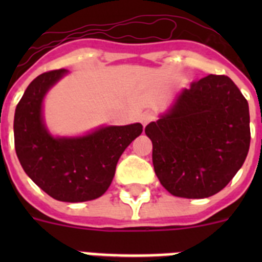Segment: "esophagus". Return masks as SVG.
Returning <instances> with one entry per match:
<instances>
[{
  "instance_id": "34e87169",
  "label": "esophagus",
  "mask_w": 262,
  "mask_h": 262,
  "mask_svg": "<svg viewBox=\"0 0 262 262\" xmlns=\"http://www.w3.org/2000/svg\"><path fill=\"white\" fill-rule=\"evenodd\" d=\"M154 119H155V117H154V114H152V113H143V114L140 115V122H142L143 126H144V127L147 126L149 122H152Z\"/></svg>"
}]
</instances>
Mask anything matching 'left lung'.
<instances>
[{
	"mask_svg": "<svg viewBox=\"0 0 262 262\" xmlns=\"http://www.w3.org/2000/svg\"><path fill=\"white\" fill-rule=\"evenodd\" d=\"M145 135L160 184L172 195L207 198L227 186L248 155V102L230 77L209 75L182 89Z\"/></svg>",
	"mask_w": 262,
	"mask_h": 262,
	"instance_id": "left-lung-1",
	"label": "left lung"
}]
</instances>
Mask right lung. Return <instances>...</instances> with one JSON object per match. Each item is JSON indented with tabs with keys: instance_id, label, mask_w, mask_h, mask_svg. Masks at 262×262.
<instances>
[{
	"instance_id": "add662e5",
	"label": "right lung",
	"mask_w": 262,
	"mask_h": 262,
	"mask_svg": "<svg viewBox=\"0 0 262 262\" xmlns=\"http://www.w3.org/2000/svg\"><path fill=\"white\" fill-rule=\"evenodd\" d=\"M68 73L46 72L25 90L14 115V144L26 174L61 202H85L105 194L118 160L143 133L140 123L105 126L82 136H53L43 119L48 90Z\"/></svg>"
}]
</instances>
